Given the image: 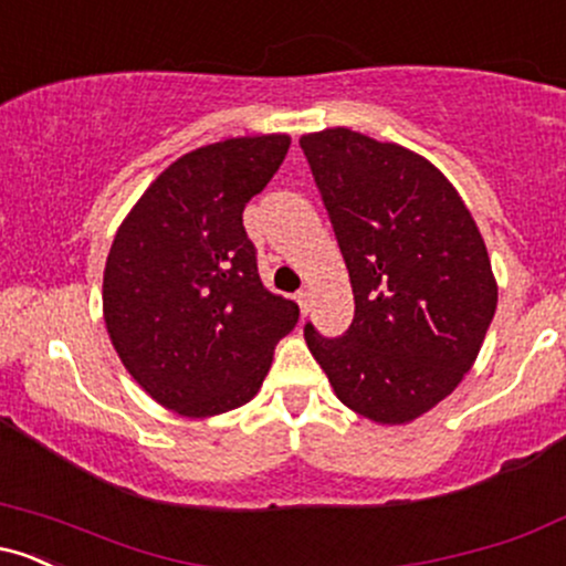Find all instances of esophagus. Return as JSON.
<instances>
[{"instance_id":"obj_1","label":"esophagus","mask_w":566,"mask_h":566,"mask_svg":"<svg viewBox=\"0 0 566 566\" xmlns=\"http://www.w3.org/2000/svg\"><path fill=\"white\" fill-rule=\"evenodd\" d=\"M295 301H297V305H301V314H303V316L308 314V308H311V303H308V292H305V290H297V292H295Z\"/></svg>"}]
</instances>
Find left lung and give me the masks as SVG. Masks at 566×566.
Segmentation results:
<instances>
[{
	"label": "left lung",
	"mask_w": 566,
	"mask_h": 566,
	"mask_svg": "<svg viewBox=\"0 0 566 566\" xmlns=\"http://www.w3.org/2000/svg\"><path fill=\"white\" fill-rule=\"evenodd\" d=\"M354 290L340 337L305 324L337 399L382 426L450 396L476 361L497 284L469 207L431 161L346 127L301 138Z\"/></svg>",
	"instance_id": "8db88e82"
}]
</instances>
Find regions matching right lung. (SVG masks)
Listing matches in <instances>:
<instances>
[{
  "label": "right lung",
  "mask_w": 566,
  "mask_h": 566,
  "mask_svg": "<svg viewBox=\"0 0 566 566\" xmlns=\"http://www.w3.org/2000/svg\"><path fill=\"white\" fill-rule=\"evenodd\" d=\"M287 148V135H261L186 154L114 237L103 271L108 337L143 391L186 418L247 405L301 316L263 287L242 223Z\"/></svg>",
  "instance_id": "obj_1"
}]
</instances>
